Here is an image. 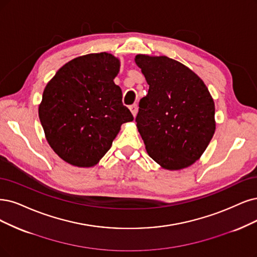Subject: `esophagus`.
I'll use <instances>...</instances> for the list:
<instances>
[{"label":"esophagus","instance_id":"esophagus-1","mask_svg":"<svg viewBox=\"0 0 257 257\" xmlns=\"http://www.w3.org/2000/svg\"><path fill=\"white\" fill-rule=\"evenodd\" d=\"M130 111H131V113H132V115H134L135 117L137 116V113H138V104L137 103H135V104H132V106H130Z\"/></svg>","mask_w":257,"mask_h":257}]
</instances>
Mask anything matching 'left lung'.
<instances>
[{
    "instance_id": "obj_1",
    "label": "left lung",
    "mask_w": 257,
    "mask_h": 257,
    "mask_svg": "<svg viewBox=\"0 0 257 257\" xmlns=\"http://www.w3.org/2000/svg\"><path fill=\"white\" fill-rule=\"evenodd\" d=\"M148 94L139 103L137 127L151 159L176 170L195 163L215 132V104L204 82L166 56L138 55Z\"/></svg>"
}]
</instances>
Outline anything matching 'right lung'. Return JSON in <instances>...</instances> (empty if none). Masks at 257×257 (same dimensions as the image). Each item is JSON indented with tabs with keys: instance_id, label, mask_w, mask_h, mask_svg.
I'll list each match as a JSON object with an SVG mask.
<instances>
[{
	"instance_id": "obj_1",
	"label": "right lung",
	"mask_w": 257,
	"mask_h": 257,
	"mask_svg": "<svg viewBox=\"0 0 257 257\" xmlns=\"http://www.w3.org/2000/svg\"><path fill=\"white\" fill-rule=\"evenodd\" d=\"M119 60L89 54L65 63L46 84L39 118L50 146L65 162L96 164L110 149L121 123L134 120L114 83Z\"/></svg>"
}]
</instances>
